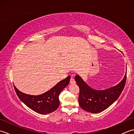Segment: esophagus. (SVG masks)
<instances>
[{
	"label": "esophagus",
	"mask_w": 134,
	"mask_h": 134,
	"mask_svg": "<svg viewBox=\"0 0 134 134\" xmlns=\"http://www.w3.org/2000/svg\"><path fill=\"white\" fill-rule=\"evenodd\" d=\"M70 82V83H71V84H74V83H75V79H74L73 78H71Z\"/></svg>",
	"instance_id": "esophagus-1"
}]
</instances>
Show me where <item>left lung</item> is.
<instances>
[{"label": "left lung", "mask_w": 134, "mask_h": 134, "mask_svg": "<svg viewBox=\"0 0 134 134\" xmlns=\"http://www.w3.org/2000/svg\"><path fill=\"white\" fill-rule=\"evenodd\" d=\"M127 71L123 80L116 86L105 90H96L90 87L78 75L75 81L79 87V104L83 110L93 113L101 112L119 97L125 86Z\"/></svg>", "instance_id": "8db88e82"}]
</instances>
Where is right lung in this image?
<instances>
[{"mask_svg":"<svg viewBox=\"0 0 134 134\" xmlns=\"http://www.w3.org/2000/svg\"><path fill=\"white\" fill-rule=\"evenodd\" d=\"M70 76L60 81L58 84L46 93L38 96L26 94L20 92L14 85V89L19 98L27 107L40 114H48L56 110L59 106L60 93L69 83Z\"/></svg>","mask_w":134,"mask_h":134,"instance_id":"right-lung-1","label":"right lung"}]
</instances>
